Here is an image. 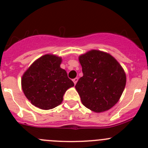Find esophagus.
<instances>
[{
	"mask_svg": "<svg viewBox=\"0 0 148 148\" xmlns=\"http://www.w3.org/2000/svg\"><path fill=\"white\" fill-rule=\"evenodd\" d=\"M77 80H78V78L77 77H76V78H74V79H73V82H74V84H76V83H77Z\"/></svg>",
	"mask_w": 148,
	"mask_h": 148,
	"instance_id": "1",
	"label": "esophagus"
}]
</instances>
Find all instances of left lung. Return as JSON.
Returning <instances> with one entry per match:
<instances>
[{"label":"left lung","mask_w":148,"mask_h":148,"mask_svg":"<svg viewBox=\"0 0 148 148\" xmlns=\"http://www.w3.org/2000/svg\"><path fill=\"white\" fill-rule=\"evenodd\" d=\"M83 76L75 88L85 106L95 112L110 110L124 92L126 75L113 56L92 50L79 57Z\"/></svg>","instance_id":"8db88e82"}]
</instances>
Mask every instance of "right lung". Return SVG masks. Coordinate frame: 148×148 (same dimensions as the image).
<instances>
[{
	"mask_svg": "<svg viewBox=\"0 0 148 148\" xmlns=\"http://www.w3.org/2000/svg\"><path fill=\"white\" fill-rule=\"evenodd\" d=\"M62 59L46 54L35 61L21 79L23 92L33 105L42 110L59 106L66 90L74 86L65 70L60 68Z\"/></svg>",
	"mask_w": 148,
	"mask_h": 148,
	"instance_id": "right-lung-1",
	"label": "right lung"
}]
</instances>
